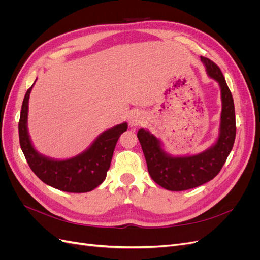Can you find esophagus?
Instances as JSON below:
<instances>
[{"label": "esophagus", "instance_id": "obj_1", "mask_svg": "<svg viewBox=\"0 0 260 260\" xmlns=\"http://www.w3.org/2000/svg\"><path fill=\"white\" fill-rule=\"evenodd\" d=\"M129 123L131 127H138V125L143 124L144 123V116L142 115V113L135 112L129 118Z\"/></svg>", "mask_w": 260, "mask_h": 260}]
</instances>
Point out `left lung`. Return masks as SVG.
Listing matches in <instances>:
<instances>
[{"label": "left lung", "mask_w": 260, "mask_h": 260, "mask_svg": "<svg viewBox=\"0 0 260 260\" xmlns=\"http://www.w3.org/2000/svg\"><path fill=\"white\" fill-rule=\"evenodd\" d=\"M209 78L218 82L221 93V115L219 136L205 151L195 155L172 156L164 149L159 139L148 130L140 129L138 139L142 146L149 176L169 191H185L214 179L221 170L235 140V112L231 91L220 68L210 59L201 56Z\"/></svg>", "instance_id": "8db88e82"}]
</instances>
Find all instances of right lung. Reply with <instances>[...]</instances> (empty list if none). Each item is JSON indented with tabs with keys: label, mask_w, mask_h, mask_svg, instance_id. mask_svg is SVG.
<instances>
[{
	"label": "right lung",
	"mask_w": 260,
	"mask_h": 260,
	"mask_svg": "<svg viewBox=\"0 0 260 260\" xmlns=\"http://www.w3.org/2000/svg\"><path fill=\"white\" fill-rule=\"evenodd\" d=\"M34 85L23 98L18 123L19 143L29 167L45 184L57 190L69 193L94 190L105 180L117 141L127 131L128 123L122 122L102 132L88 148L72 158L54 159L44 156L35 148L28 131L29 96Z\"/></svg>",
	"instance_id": "right-lung-1"
}]
</instances>
